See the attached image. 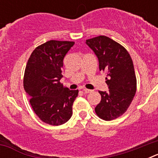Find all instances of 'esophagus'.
<instances>
[{
    "instance_id": "1",
    "label": "esophagus",
    "mask_w": 158,
    "mask_h": 158,
    "mask_svg": "<svg viewBox=\"0 0 158 158\" xmlns=\"http://www.w3.org/2000/svg\"><path fill=\"white\" fill-rule=\"evenodd\" d=\"M83 92L85 93H91L92 90H90V89H84Z\"/></svg>"
}]
</instances>
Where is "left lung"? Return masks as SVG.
Returning a JSON list of instances; mask_svg holds the SVG:
<instances>
[{
    "label": "left lung",
    "mask_w": 158,
    "mask_h": 158,
    "mask_svg": "<svg viewBox=\"0 0 158 158\" xmlns=\"http://www.w3.org/2000/svg\"><path fill=\"white\" fill-rule=\"evenodd\" d=\"M99 61L100 70L107 71L108 91H100L101 100L95 107L100 118L110 121L127 110L136 93L137 81L133 62L126 49L107 36L86 40Z\"/></svg>",
    "instance_id": "left-lung-1"
}]
</instances>
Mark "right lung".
I'll return each instance as SVG.
<instances>
[{"label":"right lung","mask_w":158,"mask_h":158,"mask_svg":"<svg viewBox=\"0 0 158 158\" xmlns=\"http://www.w3.org/2000/svg\"><path fill=\"white\" fill-rule=\"evenodd\" d=\"M74 42L50 40L35 49L27 61L23 87L35 113L43 122L59 126L71 118L78 90H69L60 80L65 54Z\"/></svg>","instance_id":"obj_1"}]
</instances>
